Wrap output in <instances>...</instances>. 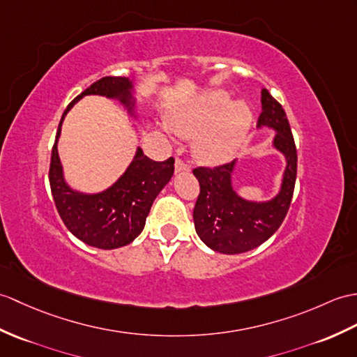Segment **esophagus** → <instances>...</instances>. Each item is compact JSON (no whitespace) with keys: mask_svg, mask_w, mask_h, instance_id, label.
<instances>
[{"mask_svg":"<svg viewBox=\"0 0 357 357\" xmlns=\"http://www.w3.org/2000/svg\"><path fill=\"white\" fill-rule=\"evenodd\" d=\"M175 170L176 172H187V170H190V167H188L187 162H184L181 158H176V161H175Z\"/></svg>","mask_w":357,"mask_h":357,"instance_id":"1","label":"esophagus"}]
</instances>
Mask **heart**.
<instances>
[{
	"label": "heart",
	"instance_id": "heart-1",
	"mask_svg": "<svg viewBox=\"0 0 357 357\" xmlns=\"http://www.w3.org/2000/svg\"><path fill=\"white\" fill-rule=\"evenodd\" d=\"M252 123L245 102L231 103L223 91H213L196 102L173 112L170 128L184 138H195V153L205 162H219L242 144Z\"/></svg>",
	"mask_w": 357,
	"mask_h": 357
}]
</instances>
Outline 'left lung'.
<instances>
[{"mask_svg": "<svg viewBox=\"0 0 357 357\" xmlns=\"http://www.w3.org/2000/svg\"><path fill=\"white\" fill-rule=\"evenodd\" d=\"M277 132L272 146L284 155L286 169L280 192L266 202L246 201L233 188L236 160L218 167H197L193 175L199 181L193 220L197 236L213 251L242 254L260 246L283 223L296 179V147L286 112L268 89H261V114L257 128Z\"/></svg>", "mask_w": 357, "mask_h": 357, "instance_id": "obj_1", "label": "left lung"}]
</instances>
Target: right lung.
Wrapping results in <instances>:
<instances>
[{
    "instance_id": "1",
    "label": "right lung",
    "mask_w": 357,
    "mask_h": 357,
    "mask_svg": "<svg viewBox=\"0 0 357 357\" xmlns=\"http://www.w3.org/2000/svg\"><path fill=\"white\" fill-rule=\"evenodd\" d=\"M132 89L134 85L128 77L107 76L94 82L66 106L52 151L48 178L57 213L73 236L98 250H115L126 246L139 236L155 197L173 176L175 160L153 161L147 158L138 147L134 160L115 184L105 192L86 195L76 192L66 184L59 153H57V139L61 137L65 115L85 96L115 98L135 117V98L132 96Z\"/></svg>"
}]
</instances>
